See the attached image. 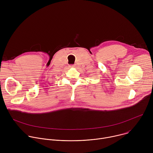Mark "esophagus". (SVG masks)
I'll return each mask as SVG.
<instances>
[{"label": "esophagus", "mask_w": 153, "mask_h": 153, "mask_svg": "<svg viewBox=\"0 0 153 153\" xmlns=\"http://www.w3.org/2000/svg\"><path fill=\"white\" fill-rule=\"evenodd\" d=\"M76 65H70V68H75Z\"/></svg>", "instance_id": "esophagus-1"}]
</instances>
